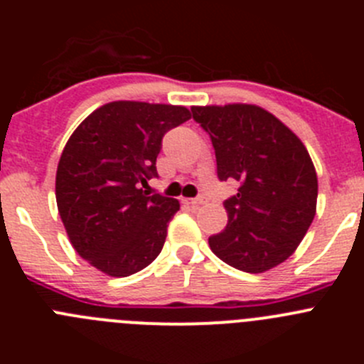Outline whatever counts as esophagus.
Segmentation results:
<instances>
[{
  "mask_svg": "<svg viewBox=\"0 0 364 364\" xmlns=\"http://www.w3.org/2000/svg\"><path fill=\"white\" fill-rule=\"evenodd\" d=\"M182 202H186V204H191V205H200V204H204L205 198H204V197H197V198H182Z\"/></svg>",
  "mask_w": 364,
  "mask_h": 364,
  "instance_id": "1",
  "label": "esophagus"
}]
</instances>
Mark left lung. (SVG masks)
<instances>
[{
    "label": "left lung",
    "mask_w": 364,
    "mask_h": 364,
    "mask_svg": "<svg viewBox=\"0 0 364 364\" xmlns=\"http://www.w3.org/2000/svg\"><path fill=\"white\" fill-rule=\"evenodd\" d=\"M210 134L218 180H235L237 195L224 202L228 224L210 237L226 264L262 273L297 250L315 217L317 173L304 144L259 105L191 107Z\"/></svg>",
    "instance_id": "obj_1"
}]
</instances>
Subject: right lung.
<instances>
[{
    "mask_svg": "<svg viewBox=\"0 0 364 364\" xmlns=\"http://www.w3.org/2000/svg\"><path fill=\"white\" fill-rule=\"evenodd\" d=\"M191 118L182 105L111 102L70 134L56 171V202L82 259L111 277L149 266L178 200L144 191L169 129Z\"/></svg>",
    "mask_w": 364,
    "mask_h": 364,
    "instance_id": "add662e5",
    "label": "right lung"
}]
</instances>
